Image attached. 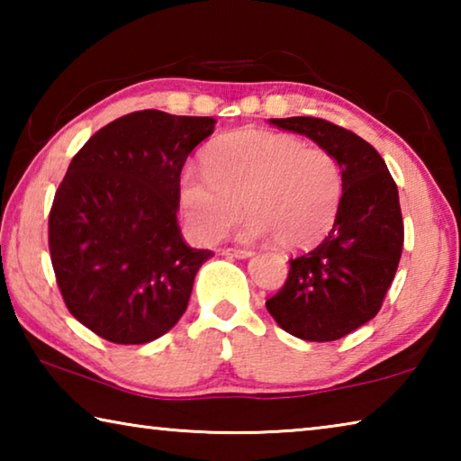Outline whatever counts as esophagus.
<instances>
[{"instance_id":"esophagus-1","label":"esophagus","mask_w":461,"mask_h":461,"mask_svg":"<svg viewBox=\"0 0 461 461\" xmlns=\"http://www.w3.org/2000/svg\"><path fill=\"white\" fill-rule=\"evenodd\" d=\"M221 256H225V258H248V256H252V249H248V248H223Z\"/></svg>"}]
</instances>
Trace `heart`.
Returning a JSON list of instances; mask_svg holds the SVG:
<instances>
[{
	"mask_svg": "<svg viewBox=\"0 0 461 461\" xmlns=\"http://www.w3.org/2000/svg\"><path fill=\"white\" fill-rule=\"evenodd\" d=\"M203 168H185L178 203L191 236L221 238L244 201V236H272L285 249H307L333 228L343 194V173L325 148L299 136L241 130L203 152Z\"/></svg>",
	"mask_w": 461,
	"mask_h": 461,
	"instance_id": "1",
	"label": "heart"
}]
</instances>
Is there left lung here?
<instances>
[{"mask_svg": "<svg viewBox=\"0 0 461 461\" xmlns=\"http://www.w3.org/2000/svg\"><path fill=\"white\" fill-rule=\"evenodd\" d=\"M305 134L338 158L343 173L339 213L317 248L291 258L268 313L286 333L335 341L376 317L402 254L404 223L394 178L366 140L321 118L270 120Z\"/></svg>", "mask_w": 461, "mask_h": 461, "instance_id": "8db88e82", "label": "left lung"}]
</instances>
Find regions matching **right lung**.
I'll use <instances>...</instances> for the list:
<instances>
[{
  "instance_id": "right-lung-1",
  "label": "right lung",
  "mask_w": 461,
  "mask_h": 461,
  "mask_svg": "<svg viewBox=\"0 0 461 461\" xmlns=\"http://www.w3.org/2000/svg\"><path fill=\"white\" fill-rule=\"evenodd\" d=\"M213 118L142 109L89 138L49 215V249L67 309L112 343H148L183 317L201 264L178 228V181Z\"/></svg>"
}]
</instances>
